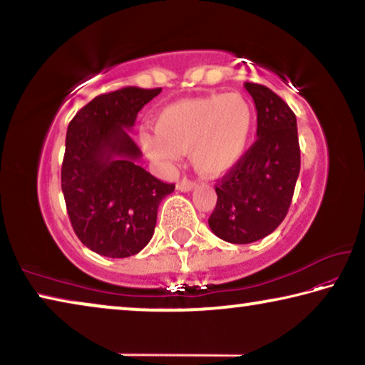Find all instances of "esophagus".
Instances as JSON below:
<instances>
[{"instance_id": "esophagus-1", "label": "esophagus", "mask_w": 365, "mask_h": 365, "mask_svg": "<svg viewBox=\"0 0 365 365\" xmlns=\"http://www.w3.org/2000/svg\"><path fill=\"white\" fill-rule=\"evenodd\" d=\"M195 187H196V183L188 180V178H182L180 182H177V190H180V191H191Z\"/></svg>"}]
</instances>
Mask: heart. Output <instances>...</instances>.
Instances as JSON below:
<instances>
[{
  "mask_svg": "<svg viewBox=\"0 0 365 365\" xmlns=\"http://www.w3.org/2000/svg\"><path fill=\"white\" fill-rule=\"evenodd\" d=\"M255 110L242 93L175 101L159 110L154 133L141 132V150L153 163L169 165L190 151L193 168L206 177L230 170L246 151Z\"/></svg>",
  "mask_w": 365,
  "mask_h": 365,
  "instance_id": "b5f03b06",
  "label": "heart"
}]
</instances>
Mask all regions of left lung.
<instances>
[{"instance_id":"obj_1","label":"left lung","mask_w":365,"mask_h":365,"mask_svg":"<svg viewBox=\"0 0 365 365\" xmlns=\"http://www.w3.org/2000/svg\"><path fill=\"white\" fill-rule=\"evenodd\" d=\"M257 110V140L217 180L209 227L224 242L248 245L282 224L301 168L296 115L267 86L246 82Z\"/></svg>"}]
</instances>
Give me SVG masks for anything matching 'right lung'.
Segmentation results:
<instances>
[{
  "label": "right lung",
  "instance_id": "1",
  "mask_svg": "<svg viewBox=\"0 0 365 365\" xmlns=\"http://www.w3.org/2000/svg\"><path fill=\"white\" fill-rule=\"evenodd\" d=\"M160 88H125L100 95L73 115L61 169L67 214L86 248L128 257L150 243L158 207L175 190L146 172L128 130Z\"/></svg>",
  "mask_w": 365,
  "mask_h": 365
}]
</instances>
